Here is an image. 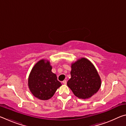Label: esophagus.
<instances>
[{
  "label": "esophagus",
  "instance_id": "34e87169",
  "mask_svg": "<svg viewBox=\"0 0 126 126\" xmlns=\"http://www.w3.org/2000/svg\"><path fill=\"white\" fill-rule=\"evenodd\" d=\"M62 82H63V83L64 84H67V80H64Z\"/></svg>",
  "mask_w": 126,
  "mask_h": 126
}]
</instances>
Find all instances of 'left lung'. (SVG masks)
Segmentation results:
<instances>
[{
  "label": "left lung",
  "mask_w": 126,
  "mask_h": 126,
  "mask_svg": "<svg viewBox=\"0 0 126 126\" xmlns=\"http://www.w3.org/2000/svg\"><path fill=\"white\" fill-rule=\"evenodd\" d=\"M71 68V78L67 86L76 97L89 98L97 92L101 87V78L90 61L82 58L72 64Z\"/></svg>",
  "instance_id": "1"
}]
</instances>
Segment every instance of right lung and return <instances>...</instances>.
I'll return each mask as SVG.
<instances>
[{"label":"right lung","instance_id":"obj_1","mask_svg":"<svg viewBox=\"0 0 126 126\" xmlns=\"http://www.w3.org/2000/svg\"><path fill=\"white\" fill-rule=\"evenodd\" d=\"M52 69L49 62L42 59L34 66L30 73L29 89L36 98L40 100L50 99L62 86L56 74L52 73Z\"/></svg>","mask_w":126,"mask_h":126}]
</instances>
